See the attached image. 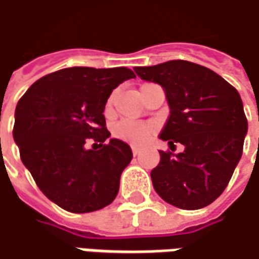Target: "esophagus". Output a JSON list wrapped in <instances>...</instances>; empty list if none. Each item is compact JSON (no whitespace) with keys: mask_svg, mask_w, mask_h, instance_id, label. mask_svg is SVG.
I'll return each instance as SVG.
<instances>
[{"mask_svg":"<svg viewBox=\"0 0 259 259\" xmlns=\"http://www.w3.org/2000/svg\"><path fill=\"white\" fill-rule=\"evenodd\" d=\"M132 152H133V154H135V156H137V154L140 153V149H137V147H135V146H133V147H132Z\"/></svg>","mask_w":259,"mask_h":259,"instance_id":"esophagus-1","label":"esophagus"}]
</instances>
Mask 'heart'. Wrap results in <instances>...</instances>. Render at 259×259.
<instances>
[{
    "label": "heart",
    "mask_w": 259,
    "mask_h": 259,
    "mask_svg": "<svg viewBox=\"0 0 259 259\" xmlns=\"http://www.w3.org/2000/svg\"><path fill=\"white\" fill-rule=\"evenodd\" d=\"M115 102V93H112L106 100V113H110L113 109ZM154 127L150 123H139V122H124L117 123L113 129V135L117 139H122L124 142H129L132 144H143L149 137L152 136Z\"/></svg>",
    "instance_id": "heart-1"
}]
</instances>
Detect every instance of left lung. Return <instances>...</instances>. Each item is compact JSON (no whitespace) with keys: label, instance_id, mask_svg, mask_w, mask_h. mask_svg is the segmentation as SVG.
<instances>
[{"label":"left lung","instance_id":"1","mask_svg":"<svg viewBox=\"0 0 259 259\" xmlns=\"http://www.w3.org/2000/svg\"><path fill=\"white\" fill-rule=\"evenodd\" d=\"M135 72L164 89L170 116L160 139L184 146L177 154L160 150L150 173L153 187L174 207H207L226 190L242 156L248 122L240 93L214 70L189 61L136 66Z\"/></svg>","mask_w":259,"mask_h":259}]
</instances>
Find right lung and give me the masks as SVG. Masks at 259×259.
Here are the masks:
<instances>
[{
	"label": "right lung",
	"instance_id": "add662e5",
	"mask_svg": "<svg viewBox=\"0 0 259 259\" xmlns=\"http://www.w3.org/2000/svg\"><path fill=\"white\" fill-rule=\"evenodd\" d=\"M132 78L123 66L66 68L38 79L19 99L12 135L21 160L63 210L92 212L117 196L133 153L127 143L110 139L103 112L113 89ZM89 140L92 149L85 147Z\"/></svg>",
	"mask_w": 259,
	"mask_h": 259
}]
</instances>
